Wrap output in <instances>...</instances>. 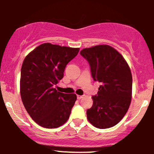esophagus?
Here are the masks:
<instances>
[{"mask_svg": "<svg viewBox=\"0 0 154 154\" xmlns=\"http://www.w3.org/2000/svg\"><path fill=\"white\" fill-rule=\"evenodd\" d=\"M77 99H81V98H83V95H77Z\"/></svg>", "mask_w": 154, "mask_h": 154, "instance_id": "1", "label": "esophagus"}]
</instances>
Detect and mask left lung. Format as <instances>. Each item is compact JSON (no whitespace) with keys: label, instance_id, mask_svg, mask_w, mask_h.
<instances>
[{"label":"left lung","instance_id":"1","mask_svg":"<svg viewBox=\"0 0 154 154\" xmlns=\"http://www.w3.org/2000/svg\"><path fill=\"white\" fill-rule=\"evenodd\" d=\"M80 55L89 63L93 80L101 84L87 110L88 121L95 128H109L119 123L130 107L132 77L128 63L107 45L84 48Z\"/></svg>","mask_w":154,"mask_h":154}]
</instances>
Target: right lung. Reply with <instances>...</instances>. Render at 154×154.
Returning <instances> with one entry per match:
<instances>
[{"label": "right lung", "instance_id": "obj_1", "mask_svg": "<svg viewBox=\"0 0 154 154\" xmlns=\"http://www.w3.org/2000/svg\"><path fill=\"white\" fill-rule=\"evenodd\" d=\"M79 50L43 43L23 61L20 79L22 103L32 119L41 127L59 128L69 117L77 95L61 93L54 87Z\"/></svg>", "mask_w": 154, "mask_h": 154}]
</instances>
